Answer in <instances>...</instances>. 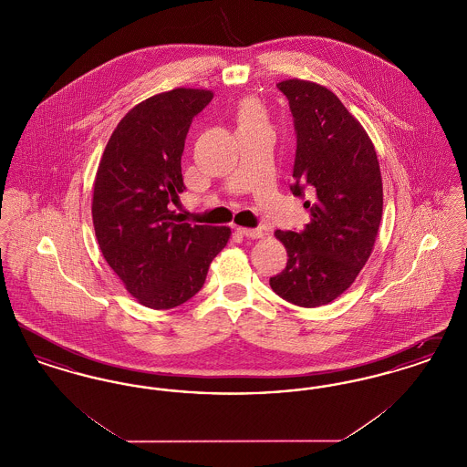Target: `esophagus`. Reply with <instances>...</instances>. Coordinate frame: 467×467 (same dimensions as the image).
Instances as JSON below:
<instances>
[{
	"label": "esophagus",
	"instance_id": "34e87169",
	"mask_svg": "<svg viewBox=\"0 0 467 467\" xmlns=\"http://www.w3.org/2000/svg\"><path fill=\"white\" fill-rule=\"evenodd\" d=\"M238 233L244 234V238H252V240H259L265 236L261 229H248V227H238Z\"/></svg>",
	"mask_w": 467,
	"mask_h": 467
}]
</instances>
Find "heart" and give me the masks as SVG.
I'll return each instance as SVG.
<instances>
[{
  "instance_id": "heart-1",
  "label": "heart",
  "mask_w": 467,
  "mask_h": 467,
  "mask_svg": "<svg viewBox=\"0 0 467 467\" xmlns=\"http://www.w3.org/2000/svg\"><path fill=\"white\" fill-rule=\"evenodd\" d=\"M238 130H248L261 124H267L266 111L257 98H244L236 111Z\"/></svg>"
}]
</instances>
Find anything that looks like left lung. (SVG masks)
<instances>
[{
	"label": "left lung",
	"mask_w": 467,
	"mask_h": 467,
	"mask_svg": "<svg viewBox=\"0 0 467 467\" xmlns=\"http://www.w3.org/2000/svg\"><path fill=\"white\" fill-rule=\"evenodd\" d=\"M289 99L297 133L296 196L310 223L303 233L275 231L287 266L269 278L282 299L303 308L329 305L356 282L377 242L383 185L375 145L333 90L301 78L276 84Z\"/></svg>",
	"instance_id": "8db88e82"
}]
</instances>
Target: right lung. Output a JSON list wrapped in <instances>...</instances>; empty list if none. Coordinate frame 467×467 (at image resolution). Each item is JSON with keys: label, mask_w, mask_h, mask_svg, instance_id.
Segmentation results:
<instances>
[{"label": "right lung", "mask_w": 467, "mask_h": 467, "mask_svg": "<svg viewBox=\"0 0 467 467\" xmlns=\"http://www.w3.org/2000/svg\"><path fill=\"white\" fill-rule=\"evenodd\" d=\"M212 98V90L177 88L138 103L113 130L94 178L99 250L126 290L152 310L198 294L231 236L227 225L178 223L170 210L185 189V136Z\"/></svg>", "instance_id": "add662e5"}]
</instances>
